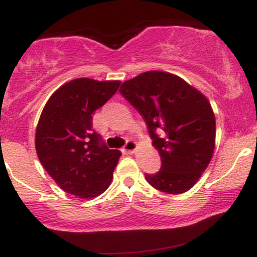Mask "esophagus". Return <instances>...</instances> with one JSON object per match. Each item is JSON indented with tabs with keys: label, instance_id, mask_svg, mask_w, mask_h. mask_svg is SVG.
<instances>
[{
	"label": "esophagus",
	"instance_id": "34e87169",
	"mask_svg": "<svg viewBox=\"0 0 257 257\" xmlns=\"http://www.w3.org/2000/svg\"><path fill=\"white\" fill-rule=\"evenodd\" d=\"M137 143L133 140H126L125 145L123 146V151L126 153H134L135 150H137Z\"/></svg>",
	"mask_w": 257,
	"mask_h": 257
}]
</instances>
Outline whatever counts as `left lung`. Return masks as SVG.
Listing matches in <instances>:
<instances>
[{
	"instance_id": "1",
	"label": "left lung",
	"mask_w": 257,
	"mask_h": 257,
	"mask_svg": "<svg viewBox=\"0 0 257 257\" xmlns=\"http://www.w3.org/2000/svg\"><path fill=\"white\" fill-rule=\"evenodd\" d=\"M120 94L143 116L162 167L145 174L152 187L170 194L193 187L210 163L216 123L208 99L182 78L147 71L125 81Z\"/></svg>"
}]
</instances>
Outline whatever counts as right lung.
<instances>
[{
	"label": "right lung",
	"mask_w": 257,
	"mask_h": 257,
	"mask_svg": "<svg viewBox=\"0 0 257 257\" xmlns=\"http://www.w3.org/2000/svg\"><path fill=\"white\" fill-rule=\"evenodd\" d=\"M119 81L77 78L49 98L38 120L35 145L46 172L78 198L101 194L122 153L110 150L93 129V114L118 89Z\"/></svg>",
	"instance_id": "obj_1"
}]
</instances>
